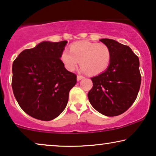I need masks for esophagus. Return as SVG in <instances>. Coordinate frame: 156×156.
Segmentation results:
<instances>
[{
	"mask_svg": "<svg viewBox=\"0 0 156 156\" xmlns=\"http://www.w3.org/2000/svg\"><path fill=\"white\" fill-rule=\"evenodd\" d=\"M82 79H84V76H82L81 75H78L77 77H76V80H77V81H80L81 80H82Z\"/></svg>",
	"mask_w": 156,
	"mask_h": 156,
	"instance_id": "obj_1",
	"label": "esophagus"
}]
</instances>
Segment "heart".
Masks as SVG:
<instances>
[{
  "label": "heart",
  "mask_w": 156,
  "mask_h": 156,
  "mask_svg": "<svg viewBox=\"0 0 156 156\" xmlns=\"http://www.w3.org/2000/svg\"><path fill=\"white\" fill-rule=\"evenodd\" d=\"M70 52L64 50L61 55V60L66 69L73 71L80 61L81 71L88 72L95 75L107 69L112 59V52L104 43L80 41L72 44Z\"/></svg>",
  "instance_id": "1"
}]
</instances>
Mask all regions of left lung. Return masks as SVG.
Here are the masks:
<instances>
[{
  "instance_id": "obj_1",
  "label": "left lung",
  "mask_w": 156,
  "mask_h": 156,
  "mask_svg": "<svg viewBox=\"0 0 156 156\" xmlns=\"http://www.w3.org/2000/svg\"><path fill=\"white\" fill-rule=\"evenodd\" d=\"M112 52L107 69L91 77L93 87L88 93L91 106L106 116H119L129 109L139 91L141 76L139 59L129 46L112 39H101Z\"/></svg>"
}]
</instances>
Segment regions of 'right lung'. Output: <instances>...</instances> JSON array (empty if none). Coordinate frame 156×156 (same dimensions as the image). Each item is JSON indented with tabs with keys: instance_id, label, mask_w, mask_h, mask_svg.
I'll list each match as a JSON object with an SVG mask.
<instances>
[{
	"instance_id": "obj_1",
	"label": "right lung",
	"mask_w": 156,
	"mask_h": 156,
	"mask_svg": "<svg viewBox=\"0 0 156 156\" xmlns=\"http://www.w3.org/2000/svg\"><path fill=\"white\" fill-rule=\"evenodd\" d=\"M67 41H44L26 49L12 63V88L19 106L33 118L52 120L67 106L76 75L60 59Z\"/></svg>"
}]
</instances>
